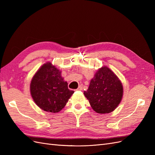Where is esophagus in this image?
<instances>
[{
  "mask_svg": "<svg viewBox=\"0 0 155 155\" xmlns=\"http://www.w3.org/2000/svg\"><path fill=\"white\" fill-rule=\"evenodd\" d=\"M83 86L82 85H79V87L78 88V89H77V91H82L83 90Z\"/></svg>",
  "mask_w": 155,
  "mask_h": 155,
  "instance_id": "34e87169",
  "label": "esophagus"
}]
</instances>
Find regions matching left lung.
Instances as JSON below:
<instances>
[{
  "label": "left lung",
  "instance_id": "8db88e82",
  "mask_svg": "<svg viewBox=\"0 0 155 155\" xmlns=\"http://www.w3.org/2000/svg\"><path fill=\"white\" fill-rule=\"evenodd\" d=\"M124 88L120 79L106 66L97 70L84 95L92 109L100 114L114 110L122 100Z\"/></svg>",
  "mask_w": 155,
  "mask_h": 155
}]
</instances>
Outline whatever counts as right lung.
Masks as SVG:
<instances>
[{"label":"right lung","mask_w":155,"mask_h":155,"mask_svg":"<svg viewBox=\"0 0 155 155\" xmlns=\"http://www.w3.org/2000/svg\"><path fill=\"white\" fill-rule=\"evenodd\" d=\"M30 89L35 104L42 110L53 113L61 110L74 92L68 89L61 71L50 62L42 65L35 72Z\"/></svg>","instance_id":"1"}]
</instances>
